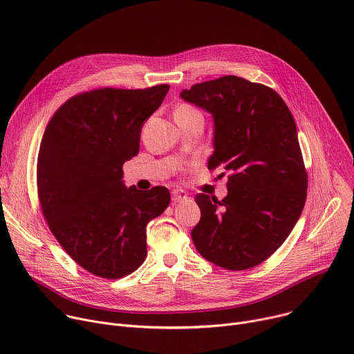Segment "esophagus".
Wrapping results in <instances>:
<instances>
[{
  "label": "esophagus",
  "mask_w": 354,
  "mask_h": 354,
  "mask_svg": "<svg viewBox=\"0 0 354 354\" xmlns=\"http://www.w3.org/2000/svg\"><path fill=\"white\" fill-rule=\"evenodd\" d=\"M171 195H172V202L174 203H180V202H185V201L189 199L187 194H186L185 190H182V189H174L171 192Z\"/></svg>",
  "instance_id": "1"
}]
</instances>
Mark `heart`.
Listing matches in <instances>:
<instances>
[{
  "mask_svg": "<svg viewBox=\"0 0 354 354\" xmlns=\"http://www.w3.org/2000/svg\"><path fill=\"white\" fill-rule=\"evenodd\" d=\"M192 117H202V114L196 109L187 104H182L176 107L175 120H183V118H192Z\"/></svg>",
  "mask_w": 354,
  "mask_h": 354,
  "instance_id": "obj_1",
  "label": "heart"
}]
</instances>
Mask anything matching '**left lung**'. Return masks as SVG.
Masks as SVG:
<instances>
[{
  "instance_id": "1",
  "label": "left lung",
  "mask_w": 354,
  "mask_h": 354,
  "mask_svg": "<svg viewBox=\"0 0 354 354\" xmlns=\"http://www.w3.org/2000/svg\"><path fill=\"white\" fill-rule=\"evenodd\" d=\"M180 97L212 114L209 169L223 164L232 172L223 201L196 195L202 216L192 240L203 259L221 268L259 266L292 232L306 201L294 117L277 91L237 76L195 84Z\"/></svg>"
}]
</instances>
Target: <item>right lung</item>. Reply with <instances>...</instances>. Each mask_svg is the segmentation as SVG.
Instances as JSON below:
<instances>
[{"label": "right lung", "instance_id": "add662e5", "mask_svg": "<svg viewBox=\"0 0 354 354\" xmlns=\"http://www.w3.org/2000/svg\"><path fill=\"white\" fill-rule=\"evenodd\" d=\"M169 90L99 88L62 104L44 133L38 196L59 244L86 271L109 279L147 257L145 227L171 202L165 186L127 187L122 165L140 151L144 122Z\"/></svg>", "mask_w": 354, "mask_h": 354}]
</instances>
